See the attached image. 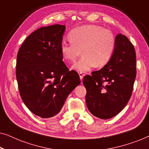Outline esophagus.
Masks as SVG:
<instances>
[{
    "instance_id": "1",
    "label": "esophagus",
    "mask_w": 149,
    "mask_h": 149,
    "mask_svg": "<svg viewBox=\"0 0 149 149\" xmlns=\"http://www.w3.org/2000/svg\"><path fill=\"white\" fill-rule=\"evenodd\" d=\"M79 77H80V79L81 80V81H82L83 77H84V74H83V72H79Z\"/></svg>"
}]
</instances>
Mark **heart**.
<instances>
[{
  "mask_svg": "<svg viewBox=\"0 0 149 149\" xmlns=\"http://www.w3.org/2000/svg\"><path fill=\"white\" fill-rule=\"evenodd\" d=\"M69 38L70 42L61 44L60 53L65 61L71 63L77 60L81 52L82 58L71 68L78 72H87L95 66H104L111 59L115 49L114 34L98 26L77 28L70 32Z\"/></svg>",
  "mask_w": 149,
  "mask_h": 149,
  "instance_id": "1",
  "label": "heart"
}]
</instances>
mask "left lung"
Instances as JSON below:
<instances>
[{
  "label": "left lung",
  "instance_id": "obj_1",
  "mask_svg": "<svg viewBox=\"0 0 149 149\" xmlns=\"http://www.w3.org/2000/svg\"><path fill=\"white\" fill-rule=\"evenodd\" d=\"M113 55L97 71L83 78L86 104L95 117L109 119L123 110L131 97L136 77V52L125 35L118 34Z\"/></svg>",
  "mask_w": 149,
  "mask_h": 149
}]
</instances>
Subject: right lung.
<instances>
[{
    "label": "right lung",
    "mask_w": 149,
    "mask_h": 149,
    "mask_svg": "<svg viewBox=\"0 0 149 149\" xmlns=\"http://www.w3.org/2000/svg\"><path fill=\"white\" fill-rule=\"evenodd\" d=\"M66 26L42 27L32 32L17 53L16 78L28 109L47 119L60 113L68 95L81 83L78 73L69 70L60 53Z\"/></svg>",
    "instance_id": "right-lung-1"
}]
</instances>
